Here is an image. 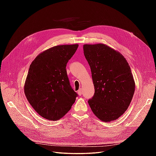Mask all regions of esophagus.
<instances>
[{
    "mask_svg": "<svg viewBox=\"0 0 156 156\" xmlns=\"http://www.w3.org/2000/svg\"><path fill=\"white\" fill-rule=\"evenodd\" d=\"M77 94H79V96H82V94H83V90L81 89V88H80L79 90H78V92H77Z\"/></svg>",
    "mask_w": 156,
    "mask_h": 156,
    "instance_id": "34e87169",
    "label": "esophagus"
}]
</instances>
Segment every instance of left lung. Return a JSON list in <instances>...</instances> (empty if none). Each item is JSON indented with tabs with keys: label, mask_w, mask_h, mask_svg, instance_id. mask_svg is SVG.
Returning <instances> with one entry per match:
<instances>
[{
	"label": "left lung",
	"mask_w": 156,
	"mask_h": 156,
	"mask_svg": "<svg viewBox=\"0 0 156 156\" xmlns=\"http://www.w3.org/2000/svg\"><path fill=\"white\" fill-rule=\"evenodd\" d=\"M83 50L95 89L88 101L90 107L101 121L119 119L127 109L135 92L129 64L119 51L104 44H85Z\"/></svg>",
	"instance_id": "1"
}]
</instances>
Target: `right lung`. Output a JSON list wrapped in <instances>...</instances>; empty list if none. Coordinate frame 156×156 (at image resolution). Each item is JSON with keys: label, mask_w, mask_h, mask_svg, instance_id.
<instances>
[{"label": "right lung", "mask_w": 156, "mask_h": 156, "mask_svg": "<svg viewBox=\"0 0 156 156\" xmlns=\"http://www.w3.org/2000/svg\"><path fill=\"white\" fill-rule=\"evenodd\" d=\"M78 44L53 47L32 61L24 86L33 108L45 119L57 120L72 108L77 94L70 85L66 67Z\"/></svg>", "instance_id": "right-lung-1"}]
</instances>
